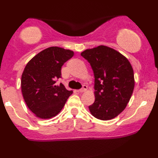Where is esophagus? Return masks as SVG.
<instances>
[{
	"label": "esophagus",
	"mask_w": 158,
	"mask_h": 158,
	"mask_svg": "<svg viewBox=\"0 0 158 158\" xmlns=\"http://www.w3.org/2000/svg\"><path fill=\"white\" fill-rule=\"evenodd\" d=\"M87 89H88V87L86 86V85H83L82 86V88H81V89L79 90V92H80V93H83V92L86 91Z\"/></svg>",
	"instance_id": "34e87169"
}]
</instances>
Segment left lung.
Segmentation results:
<instances>
[{
  "instance_id": "1",
  "label": "left lung",
  "mask_w": 158,
  "mask_h": 158,
  "mask_svg": "<svg viewBox=\"0 0 158 158\" xmlns=\"http://www.w3.org/2000/svg\"><path fill=\"white\" fill-rule=\"evenodd\" d=\"M94 71L95 101L89 106L97 119L109 120L119 115L129 102L135 77L128 59L109 47L100 45L81 53Z\"/></svg>"
}]
</instances>
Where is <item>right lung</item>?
<instances>
[{"mask_svg": "<svg viewBox=\"0 0 158 158\" xmlns=\"http://www.w3.org/2000/svg\"><path fill=\"white\" fill-rule=\"evenodd\" d=\"M74 55L70 50L50 47L27 63L21 76V91L27 107L37 117L50 119L61 111L72 90L60 83L61 68Z\"/></svg>", "mask_w": 158, "mask_h": 158, "instance_id": "add662e5", "label": "right lung"}]
</instances>
